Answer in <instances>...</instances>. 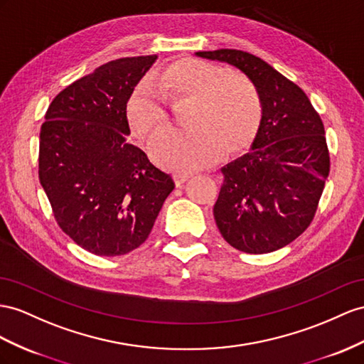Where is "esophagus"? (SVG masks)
<instances>
[{"label": "esophagus", "instance_id": "obj_1", "mask_svg": "<svg viewBox=\"0 0 364 364\" xmlns=\"http://www.w3.org/2000/svg\"><path fill=\"white\" fill-rule=\"evenodd\" d=\"M191 173H181V172H176L175 175H173V180H175V183H176V186H181L184 181H188L189 178H191Z\"/></svg>", "mask_w": 364, "mask_h": 364}]
</instances>
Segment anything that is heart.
I'll use <instances>...</instances> for the list:
<instances>
[{
  "instance_id": "obj_1",
  "label": "heart",
  "mask_w": 364,
  "mask_h": 364,
  "mask_svg": "<svg viewBox=\"0 0 364 364\" xmlns=\"http://www.w3.org/2000/svg\"><path fill=\"white\" fill-rule=\"evenodd\" d=\"M189 98L183 130H169L151 143L155 160L172 171L191 172L209 164L217 155L246 149L262 123V98L243 73L223 72L200 58H181L163 66L154 82L141 81L127 100L126 115L134 132L149 138L167 124L160 92Z\"/></svg>"
}]
</instances>
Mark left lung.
I'll use <instances>...</instances> for the list:
<instances>
[{
	"label": "left lung",
	"instance_id": "8db88e82",
	"mask_svg": "<svg viewBox=\"0 0 364 364\" xmlns=\"http://www.w3.org/2000/svg\"><path fill=\"white\" fill-rule=\"evenodd\" d=\"M195 55L235 66L262 98V123L250 151L221 167L225 180L213 217L232 247L274 252L314 220L331 169L323 121L295 82L255 55L237 49Z\"/></svg>",
	"mask_w": 364,
	"mask_h": 364
}]
</instances>
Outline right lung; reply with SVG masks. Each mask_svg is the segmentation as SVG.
Wrapping results in <instances>:
<instances>
[{
	"mask_svg": "<svg viewBox=\"0 0 364 364\" xmlns=\"http://www.w3.org/2000/svg\"><path fill=\"white\" fill-rule=\"evenodd\" d=\"M155 60L102 64L53 98L41 126L38 175L53 217L100 257L141 246L175 188L169 173L127 141V100Z\"/></svg>",
	"mask_w": 364,
	"mask_h": 364,
	"instance_id": "1",
	"label": "right lung"
}]
</instances>
